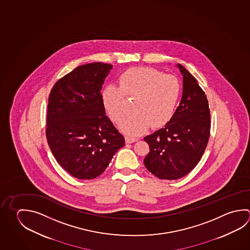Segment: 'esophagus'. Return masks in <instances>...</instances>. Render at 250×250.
Returning <instances> with one entry per match:
<instances>
[{
	"label": "esophagus",
	"instance_id": "34e87169",
	"mask_svg": "<svg viewBox=\"0 0 250 250\" xmlns=\"http://www.w3.org/2000/svg\"><path fill=\"white\" fill-rule=\"evenodd\" d=\"M125 141L127 144H130V143H134V142L137 141V138L132 137V136H125Z\"/></svg>",
	"mask_w": 250,
	"mask_h": 250
}]
</instances>
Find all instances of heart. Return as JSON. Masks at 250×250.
Here are the masks:
<instances>
[{"label":"heart","instance_id":"obj_1","mask_svg":"<svg viewBox=\"0 0 250 250\" xmlns=\"http://www.w3.org/2000/svg\"><path fill=\"white\" fill-rule=\"evenodd\" d=\"M182 94L177 77L165 75L154 68H129L119 78L118 86L109 84L101 91V100L110 119L120 123L124 117L125 97L136 99V114L126 119L121 129L127 135L138 136L151 124L162 127L173 118Z\"/></svg>","mask_w":250,"mask_h":250}]
</instances>
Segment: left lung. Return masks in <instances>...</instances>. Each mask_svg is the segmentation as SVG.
Listing matches in <instances>:
<instances>
[{
	"label": "left lung",
	"instance_id": "obj_1",
	"mask_svg": "<svg viewBox=\"0 0 250 250\" xmlns=\"http://www.w3.org/2000/svg\"><path fill=\"white\" fill-rule=\"evenodd\" d=\"M182 100L173 118L162 128L146 136L150 146L144 163L148 171L163 180L184 177L198 164L209 141L210 114L205 91L181 64Z\"/></svg>",
	"mask_w": 250,
	"mask_h": 250
}]
</instances>
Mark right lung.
Returning <instances> with one entry per match:
<instances>
[{
  "label": "right lung",
  "mask_w": 250,
  "mask_h": 250,
  "mask_svg": "<svg viewBox=\"0 0 250 250\" xmlns=\"http://www.w3.org/2000/svg\"><path fill=\"white\" fill-rule=\"evenodd\" d=\"M113 66H78L51 90L46 140L56 161L80 180L100 176L125 139L105 115L100 91Z\"/></svg>",
  "instance_id": "right-lung-1"
}]
</instances>
